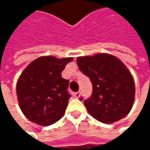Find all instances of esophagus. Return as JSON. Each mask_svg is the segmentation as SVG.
Listing matches in <instances>:
<instances>
[{
    "label": "esophagus",
    "mask_w": 150,
    "mask_h": 150,
    "mask_svg": "<svg viewBox=\"0 0 150 150\" xmlns=\"http://www.w3.org/2000/svg\"><path fill=\"white\" fill-rule=\"evenodd\" d=\"M74 96H75V97H76V98H79L81 96V91L75 92V94H74Z\"/></svg>",
    "instance_id": "34e87169"
}]
</instances>
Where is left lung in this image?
<instances>
[{"label": "left lung", "mask_w": 150, "mask_h": 150, "mask_svg": "<svg viewBox=\"0 0 150 150\" xmlns=\"http://www.w3.org/2000/svg\"><path fill=\"white\" fill-rule=\"evenodd\" d=\"M76 62L93 86L91 96L84 100L88 112L103 123L125 117L132 108L135 93L134 79L126 66L108 54L81 56Z\"/></svg>", "instance_id": "1"}]
</instances>
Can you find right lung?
Returning <instances> with one entry per match:
<instances>
[{"label": "right lung", "mask_w": 150, "mask_h": 150, "mask_svg": "<svg viewBox=\"0 0 150 150\" xmlns=\"http://www.w3.org/2000/svg\"><path fill=\"white\" fill-rule=\"evenodd\" d=\"M73 58L42 56L33 61L21 73L16 85L19 106L31 122L48 126L64 115L70 95L69 80L62 72Z\"/></svg>", "instance_id": "right-lung-1"}]
</instances>
